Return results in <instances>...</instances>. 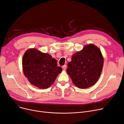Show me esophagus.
Instances as JSON below:
<instances>
[{
    "mask_svg": "<svg viewBox=\"0 0 124 124\" xmlns=\"http://www.w3.org/2000/svg\"><path fill=\"white\" fill-rule=\"evenodd\" d=\"M62 69H63V70H66V69H67V65H65V64L63 65V66L62 67Z\"/></svg>",
    "mask_w": 124,
    "mask_h": 124,
    "instance_id": "esophagus-1",
    "label": "esophagus"
}]
</instances>
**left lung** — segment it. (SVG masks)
Listing matches in <instances>:
<instances>
[{"instance_id":"1","label":"left lung","mask_w":124,"mask_h":124,"mask_svg":"<svg viewBox=\"0 0 124 124\" xmlns=\"http://www.w3.org/2000/svg\"><path fill=\"white\" fill-rule=\"evenodd\" d=\"M104 59L100 49L94 45L85 46L71 57L67 71L73 84L80 89L94 85L102 71Z\"/></svg>"}]
</instances>
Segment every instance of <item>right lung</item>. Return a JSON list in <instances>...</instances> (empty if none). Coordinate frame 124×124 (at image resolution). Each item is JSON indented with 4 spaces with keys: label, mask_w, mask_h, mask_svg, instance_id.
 <instances>
[{
    "label": "right lung",
    "mask_w": 124,
    "mask_h": 124,
    "mask_svg": "<svg viewBox=\"0 0 124 124\" xmlns=\"http://www.w3.org/2000/svg\"><path fill=\"white\" fill-rule=\"evenodd\" d=\"M22 63L24 75L28 81L40 89L49 88L62 71L52 56L35 48L26 50Z\"/></svg>",
    "instance_id": "right-lung-1"
}]
</instances>
